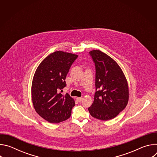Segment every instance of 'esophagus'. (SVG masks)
Returning <instances> with one entry per match:
<instances>
[{"label":"esophagus","instance_id":"1","mask_svg":"<svg viewBox=\"0 0 157 157\" xmlns=\"http://www.w3.org/2000/svg\"><path fill=\"white\" fill-rule=\"evenodd\" d=\"M82 98H76V100L78 101V102H81L82 101Z\"/></svg>","mask_w":157,"mask_h":157}]
</instances>
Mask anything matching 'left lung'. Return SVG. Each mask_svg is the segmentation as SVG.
Instances as JSON below:
<instances>
[{"instance_id":"1","label":"left lung","mask_w":157,"mask_h":157,"mask_svg":"<svg viewBox=\"0 0 157 157\" xmlns=\"http://www.w3.org/2000/svg\"><path fill=\"white\" fill-rule=\"evenodd\" d=\"M89 55L95 64L96 91L89 112L99 120L114 119L128 103L127 79L118 64L105 53L95 50Z\"/></svg>"}]
</instances>
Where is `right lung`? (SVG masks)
I'll return each instance as SVG.
<instances>
[{"label":"right lung","instance_id":"obj_1","mask_svg":"<svg viewBox=\"0 0 157 157\" xmlns=\"http://www.w3.org/2000/svg\"><path fill=\"white\" fill-rule=\"evenodd\" d=\"M78 55L57 51L49 55L38 66L32 85L33 107L43 119L59 123L70 117L75 105L74 99L66 93L65 79Z\"/></svg>","mask_w":157,"mask_h":157}]
</instances>
